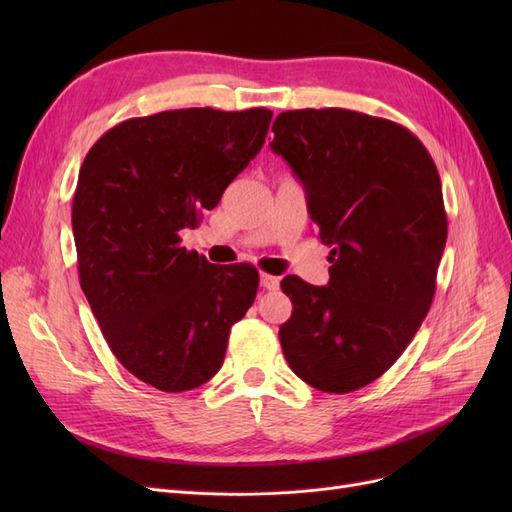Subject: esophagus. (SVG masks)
Segmentation results:
<instances>
[{"instance_id":"1","label":"esophagus","mask_w":512,"mask_h":512,"mask_svg":"<svg viewBox=\"0 0 512 512\" xmlns=\"http://www.w3.org/2000/svg\"><path fill=\"white\" fill-rule=\"evenodd\" d=\"M260 286L265 288V290H277V288H280V277L269 275V273H262L260 275Z\"/></svg>"}]
</instances>
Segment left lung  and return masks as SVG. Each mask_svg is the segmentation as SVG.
<instances>
[{"label": "left lung", "instance_id": "left-lung-1", "mask_svg": "<svg viewBox=\"0 0 512 512\" xmlns=\"http://www.w3.org/2000/svg\"><path fill=\"white\" fill-rule=\"evenodd\" d=\"M273 134V153L303 183L309 218L333 247L327 286L282 280L292 301L284 356L318 391L363 389L431 307L448 232L438 168L404 126L346 108L280 113Z\"/></svg>", "mask_w": 512, "mask_h": 512}]
</instances>
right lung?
Returning <instances> with one entry per match:
<instances>
[{"label": "right lung", "mask_w": 512, "mask_h": 512, "mask_svg": "<svg viewBox=\"0 0 512 512\" xmlns=\"http://www.w3.org/2000/svg\"><path fill=\"white\" fill-rule=\"evenodd\" d=\"M273 113L179 108L121 121L89 149L72 200L81 288L108 348L166 393L218 374L258 271L181 247L265 145Z\"/></svg>", "instance_id": "add662e5"}]
</instances>
